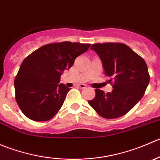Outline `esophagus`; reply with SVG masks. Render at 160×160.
<instances>
[{"instance_id":"34e87169","label":"esophagus","mask_w":160,"mask_h":160,"mask_svg":"<svg viewBox=\"0 0 160 160\" xmlns=\"http://www.w3.org/2000/svg\"><path fill=\"white\" fill-rule=\"evenodd\" d=\"M77 87L80 88V89H84V88H86V85L85 84H78L77 85Z\"/></svg>"}]
</instances>
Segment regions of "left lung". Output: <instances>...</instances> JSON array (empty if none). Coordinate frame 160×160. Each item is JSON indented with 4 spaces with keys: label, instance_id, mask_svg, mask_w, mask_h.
<instances>
[{
    "label": "left lung",
    "instance_id": "left-lung-1",
    "mask_svg": "<svg viewBox=\"0 0 160 160\" xmlns=\"http://www.w3.org/2000/svg\"><path fill=\"white\" fill-rule=\"evenodd\" d=\"M93 49L102 61L104 73L113 83V90L105 93L95 90L89 104L101 117L120 118L129 111L144 95L149 74L144 59L123 43H95Z\"/></svg>",
    "mask_w": 160,
    "mask_h": 160
}]
</instances>
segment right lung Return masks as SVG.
<instances>
[{"mask_svg": "<svg viewBox=\"0 0 160 160\" xmlns=\"http://www.w3.org/2000/svg\"><path fill=\"white\" fill-rule=\"evenodd\" d=\"M90 46L71 42L50 43L24 59L14 79V90L18 105L27 118L45 122L56 115L70 91L59 83L61 75Z\"/></svg>", "mask_w": 160, "mask_h": 160, "instance_id": "add662e5", "label": "right lung"}]
</instances>
